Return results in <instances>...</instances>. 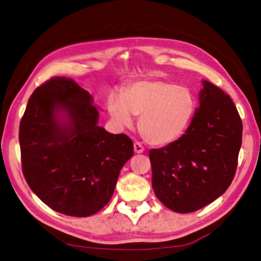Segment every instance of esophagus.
I'll use <instances>...</instances> for the list:
<instances>
[{
  "mask_svg": "<svg viewBox=\"0 0 261 261\" xmlns=\"http://www.w3.org/2000/svg\"><path fill=\"white\" fill-rule=\"evenodd\" d=\"M134 147H135V151L137 152V154H141V152L144 151V146H142L140 142L136 141L134 144Z\"/></svg>",
  "mask_w": 261,
  "mask_h": 261,
  "instance_id": "esophagus-1",
  "label": "esophagus"
}]
</instances>
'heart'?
<instances>
[{
	"label": "heart",
	"mask_w": 261,
	"mask_h": 261,
	"mask_svg": "<svg viewBox=\"0 0 261 261\" xmlns=\"http://www.w3.org/2000/svg\"><path fill=\"white\" fill-rule=\"evenodd\" d=\"M109 113L116 124L130 126L132 115L139 117L138 130L152 145L177 140L195 114L196 100L191 91L162 80L139 81L127 87L122 96L111 94Z\"/></svg>",
	"instance_id": "b5f03b06"
}]
</instances>
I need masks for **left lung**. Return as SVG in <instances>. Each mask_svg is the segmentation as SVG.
<instances>
[{
  "label": "left lung",
  "mask_w": 261,
  "mask_h": 261,
  "mask_svg": "<svg viewBox=\"0 0 261 261\" xmlns=\"http://www.w3.org/2000/svg\"><path fill=\"white\" fill-rule=\"evenodd\" d=\"M199 100L185 135L149 150L155 195L181 214L209 205L227 190L242 144V121L231 97L203 81Z\"/></svg>",
  "instance_id": "8db88e82"
}]
</instances>
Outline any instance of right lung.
Listing matches in <instances>:
<instances>
[{
	"label": "right lung",
	"instance_id": "1",
	"mask_svg": "<svg viewBox=\"0 0 261 261\" xmlns=\"http://www.w3.org/2000/svg\"><path fill=\"white\" fill-rule=\"evenodd\" d=\"M88 91L72 79L53 76L30 96L19 126L23 176L53 211L87 217L113 196L134 142L97 125L98 111ZM68 116L61 124L58 114Z\"/></svg>",
	"mask_w": 261,
	"mask_h": 261
}]
</instances>
